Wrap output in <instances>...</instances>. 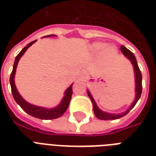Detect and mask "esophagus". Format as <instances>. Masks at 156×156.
<instances>
[{
	"label": "esophagus",
	"instance_id": "1",
	"mask_svg": "<svg viewBox=\"0 0 156 156\" xmlns=\"http://www.w3.org/2000/svg\"><path fill=\"white\" fill-rule=\"evenodd\" d=\"M84 75H85V72H82L81 74H80V76L84 77Z\"/></svg>",
	"mask_w": 156,
	"mask_h": 156
}]
</instances>
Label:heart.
<instances>
[{"instance_id": "obj_1", "label": "heart", "mask_w": 156, "mask_h": 156, "mask_svg": "<svg viewBox=\"0 0 156 156\" xmlns=\"http://www.w3.org/2000/svg\"><path fill=\"white\" fill-rule=\"evenodd\" d=\"M103 47H104V45L101 44V43H97V44L94 45V49L96 51H100V50H101L103 48ZM113 53H114V51L112 48H108L105 51V54L106 55H113Z\"/></svg>"}]
</instances>
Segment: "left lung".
I'll return each instance as SVG.
<instances>
[{
	"label": "left lung",
	"instance_id": "1",
	"mask_svg": "<svg viewBox=\"0 0 156 156\" xmlns=\"http://www.w3.org/2000/svg\"><path fill=\"white\" fill-rule=\"evenodd\" d=\"M121 51L122 52L125 56L127 57L129 60L131 61L132 64L134 66V74H135V84H136V88H135V93H136V97H135V100H134V103L130 105L129 109L128 110L125 112V113H121V114H111V113H105V112L101 111V109H98V107L97 106V104H96L95 101L93 100V97L91 96L90 93L88 91V97L90 98L91 101L93 102V111L95 113L96 117L101 120H114V119H118V118H121L124 117L125 115H126L130 109L133 108V107L136 105V103L138 102L139 99L141 97L142 94V88H143V85H142V73L141 71L139 69V65L137 63V60L135 58L134 55L129 50H128L126 47H125L124 46H121Z\"/></svg>",
	"mask_w": 156,
	"mask_h": 156
}]
</instances>
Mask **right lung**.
Masks as SVG:
<instances>
[{
    "label": "right lung",
    "mask_w": 156,
    "mask_h": 156,
    "mask_svg": "<svg viewBox=\"0 0 156 156\" xmlns=\"http://www.w3.org/2000/svg\"><path fill=\"white\" fill-rule=\"evenodd\" d=\"M50 35H47V37ZM36 40L31 42L29 44H27V47H25L23 49L20 51V53L17 55L15 58L14 63H13V71L11 72L10 78H9V83L11 85V91H12V94L14 98L15 101L17 102V104L19 105L21 108H22L25 112H27L28 114L33 116L34 118H39V119H43V120H50V119H55L63 115V113H65L67 109L69 106L70 104L71 99H72V84L69 87V88L66 90L65 96L63 99L62 100V101L57 107L54 108V109H47L45 108H42V107L35 106L33 105L29 104L28 102H27L23 98L21 97L19 93L17 92V88L15 86L14 84V76L15 72H16V68H17V65L18 61H19L20 58L22 56V55L24 54L26 51L28 49V47H30L31 45L34 43H35Z\"/></svg>",
    "instance_id": "add662e5"
}]
</instances>
